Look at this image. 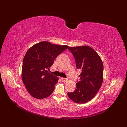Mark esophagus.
I'll return each instance as SVG.
<instances>
[{
    "label": "esophagus",
    "mask_w": 127,
    "mask_h": 127,
    "mask_svg": "<svg viewBox=\"0 0 127 127\" xmlns=\"http://www.w3.org/2000/svg\"><path fill=\"white\" fill-rule=\"evenodd\" d=\"M61 80H62L63 82H66L67 80V78H61Z\"/></svg>",
    "instance_id": "1"
}]
</instances>
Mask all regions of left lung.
I'll list each match as a JSON object with an SVG mask.
<instances>
[{
	"mask_svg": "<svg viewBox=\"0 0 127 127\" xmlns=\"http://www.w3.org/2000/svg\"><path fill=\"white\" fill-rule=\"evenodd\" d=\"M74 56L76 66L82 70L80 80L76 84L74 92L68 96L77 103H85L91 101L96 95L103 80V64L100 57L89 46L69 47Z\"/></svg>",
	"mask_w": 127,
	"mask_h": 127,
	"instance_id": "obj_1",
	"label": "left lung"
}]
</instances>
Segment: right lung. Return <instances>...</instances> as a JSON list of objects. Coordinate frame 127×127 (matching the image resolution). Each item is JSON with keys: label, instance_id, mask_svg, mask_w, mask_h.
<instances>
[{"label": "right lung", "instance_id": "right-lung-1", "mask_svg": "<svg viewBox=\"0 0 127 127\" xmlns=\"http://www.w3.org/2000/svg\"><path fill=\"white\" fill-rule=\"evenodd\" d=\"M68 48V45L42 41L26 52L23 61L22 78L32 96L43 99L52 93L59 79L47 69L51 67L56 57Z\"/></svg>", "mask_w": 127, "mask_h": 127}]
</instances>
